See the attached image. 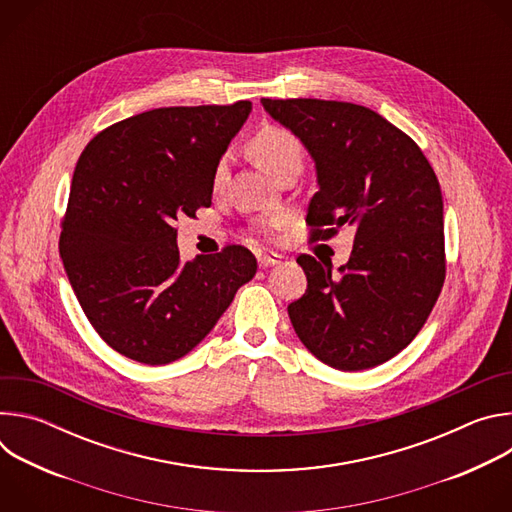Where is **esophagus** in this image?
Listing matches in <instances>:
<instances>
[{
	"instance_id": "1",
	"label": "esophagus",
	"mask_w": 512,
	"mask_h": 512,
	"mask_svg": "<svg viewBox=\"0 0 512 512\" xmlns=\"http://www.w3.org/2000/svg\"><path fill=\"white\" fill-rule=\"evenodd\" d=\"M279 263H281V257H279V255H269V253L259 255V265H261L263 269L273 267V265H279Z\"/></svg>"
}]
</instances>
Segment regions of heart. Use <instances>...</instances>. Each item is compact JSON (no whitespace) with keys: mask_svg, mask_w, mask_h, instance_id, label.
<instances>
[{"mask_svg":"<svg viewBox=\"0 0 512 512\" xmlns=\"http://www.w3.org/2000/svg\"><path fill=\"white\" fill-rule=\"evenodd\" d=\"M251 154L259 160V164H263V168H267L273 176H277V172L287 164L300 162L302 148H300V141L287 129L277 125H265L251 139ZM225 174H227V164L218 162L212 174L214 186H218L225 180Z\"/></svg>","mask_w":512,"mask_h":512,"instance_id":"obj_1","label":"heart"}]
</instances>
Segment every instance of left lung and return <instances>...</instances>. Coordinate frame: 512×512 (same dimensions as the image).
<instances>
[{
    "label": "left lung",
    "mask_w": 512,
    "mask_h": 512,
    "mask_svg": "<svg viewBox=\"0 0 512 512\" xmlns=\"http://www.w3.org/2000/svg\"><path fill=\"white\" fill-rule=\"evenodd\" d=\"M316 168L306 223L316 239L354 231L350 259L300 255L306 294L287 306L302 344L338 371H364L399 354L423 328L446 277L444 200L417 143L354 103L261 99Z\"/></svg>",
    "instance_id": "8db88e82"
}]
</instances>
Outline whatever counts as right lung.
Wrapping results in <instances>:
<instances>
[{
	"instance_id": "right-lung-1",
	"label": "right lung",
	"mask_w": 512,
	"mask_h": 512,
	"mask_svg": "<svg viewBox=\"0 0 512 512\" xmlns=\"http://www.w3.org/2000/svg\"><path fill=\"white\" fill-rule=\"evenodd\" d=\"M249 113V101L152 109L81 154L58 249L85 316L119 354L152 367L186 356L255 277L239 245L184 263L174 227L210 206L214 168Z\"/></svg>"
}]
</instances>
